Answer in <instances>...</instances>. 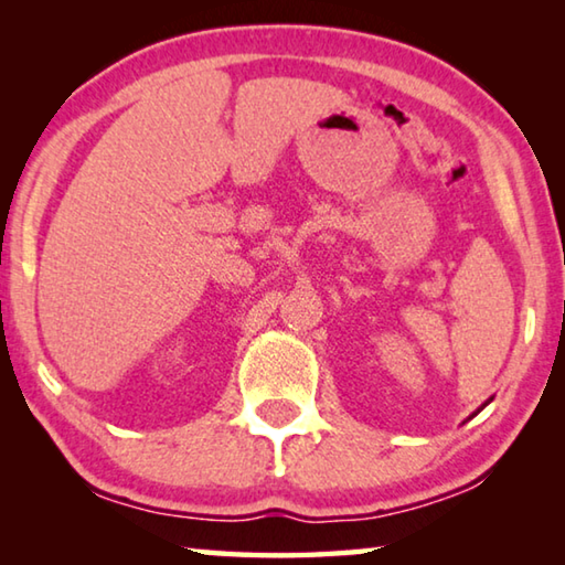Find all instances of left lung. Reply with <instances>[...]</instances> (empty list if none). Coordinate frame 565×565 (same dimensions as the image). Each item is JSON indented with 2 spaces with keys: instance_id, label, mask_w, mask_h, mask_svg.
I'll use <instances>...</instances> for the list:
<instances>
[{
  "instance_id": "obj_1",
  "label": "left lung",
  "mask_w": 565,
  "mask_h": 565,
  "mask_svg": "<svg viewBox=\"0 0 565 565\" xmlns=\"http://www.w3.org/2000/svg\"><path fill=\"white\" fill-rule=\"evenodd\" d=\"M489 401H491V398H489ZM489 401H486V404H489ZM486 404H483V406H486ZM483 406H481V408H483ZM481 408H478V411H481ZM478 411H476V414H478Z\"/></svg>"
}]
</instances>
